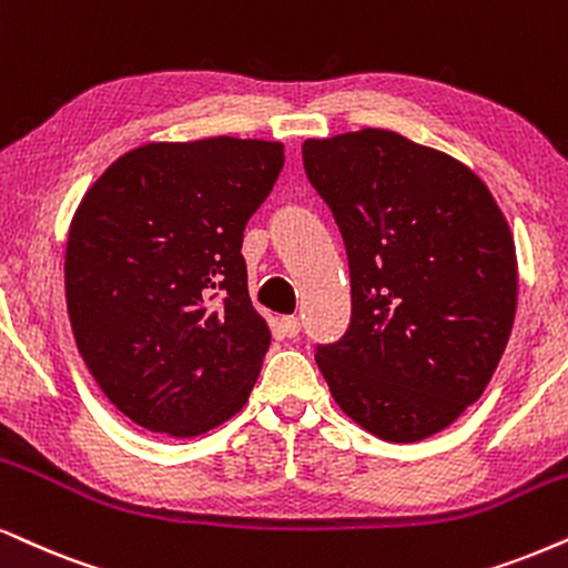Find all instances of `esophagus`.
Instances as JSON below:
<instances>
[{
  "label": "esophagus",
  "mask_w": 568,
  "mask_h": 568,
  "mask_svg": "<svg viewBox=\"0 0 568 568\" xmlns=\"http://www.w3.org/2000/svg\"><path fill=\"white\" fill-rule=\"evenodd\" d=\"M280 327H283V333L288 337H296L301 333V320L298 317H283V320H280Z\"/></svg>",
  "instance_id": "esophagus-1"
}]
</instances>
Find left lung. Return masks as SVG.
<instances>
[{
	"instance_id": "left-lung-1",
	"label": "left lung",
	"mask_w": 568,
	"mask_h": 568,
	"mask_svg": "<svg viewBox=\"0 0 568 568\" xmlns=\"http://www.w3.org/2000/svg\"><path fill=\"white\" fill-rule=\"evenodd\" d=\"M351 270V325L317 346L337 406L390 443L440 433L490 383L516 314L504 212L469 168L393 131L304 141Z\"/></svg>"
}]
</instances>
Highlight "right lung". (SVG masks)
Here are the masks:
<instances>
[{
  "mask_svg": "<svg viewBox=\"0 0 568 568\" xmlns=\"http://www.w3.org/2000/svg\"><path fill=\"white\" fill-rule=\"evenodd\" d=\"M283 143H146L78 206L64 296L85 367L128 419L193 437L235 416L270 348L248 298L243 231L270 196Z\"/></svg>",
  "mask_w": 568,
  "mask_h": 568,
  "instance_id": "obj_1",
  "label": "right lung"
}]
</instances>
